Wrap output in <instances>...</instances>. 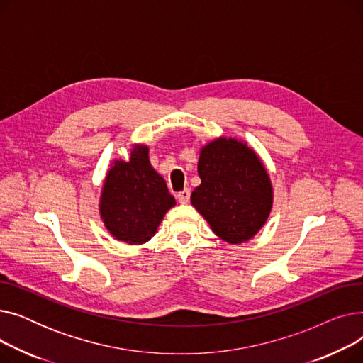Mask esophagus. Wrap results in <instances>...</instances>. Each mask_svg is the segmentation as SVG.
<instances>
[{
  "instance_id": "esophagus-1",
  "label": "esophagus",
  "mask_w": 363,
  "mask_h": 363,
  "mask_svg": "<svg viewBox=\"0 0 363 363\" xmlns=\"http://www.w3.org/2000/svg\"><path fill=\"white\" fill-rule=\"evenodd\" d=\"M189 196H191V191H189L188 188H185V189H182L181 193H178L177 199H178V201H179V203H188Z\"/></svg>"
}]
</instances>
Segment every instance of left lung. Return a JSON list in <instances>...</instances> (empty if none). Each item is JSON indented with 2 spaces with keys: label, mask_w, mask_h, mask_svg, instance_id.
Masks as SVG:
<instances>
[{
  "label": "left lung",
  "mask_w": 363,
  "mask_h": 363,
  "mask_svg": "<svg viewBox=\"0 0 363 363\" xmlns=\"http://www.w3.org/2000/svg\"><path fill=\"white\" fill-rule=\"evenodd\" d=\"M197 169L201 184L191 194L193 206L223 241H249L272 207L271 181L256 152L219 138L203 147Z\"/></svg>",
  "instance_id": "obj_1"
}]
</instances>
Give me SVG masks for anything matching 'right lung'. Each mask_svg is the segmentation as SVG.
Here are the masks:
<instances>
[{
	"label": "right lung",
	"mask_w": 363,
	"mask_h": 363,
	"mask_svg": "<svg viewBox=\"0 0 363 363\" xmlns=\"http://www.w3.org/2000/svg\"><path fill=\"white\" fill-rule=\"evenodd\" d=\"M172 206L175 199L151 167L145 145L133 147L129 162H114L108 170L100 212L106 228L118 240L129 244L148 241Z\"/></svg>",
	"instance_id": "right-lung-1"
}]
</instances>
